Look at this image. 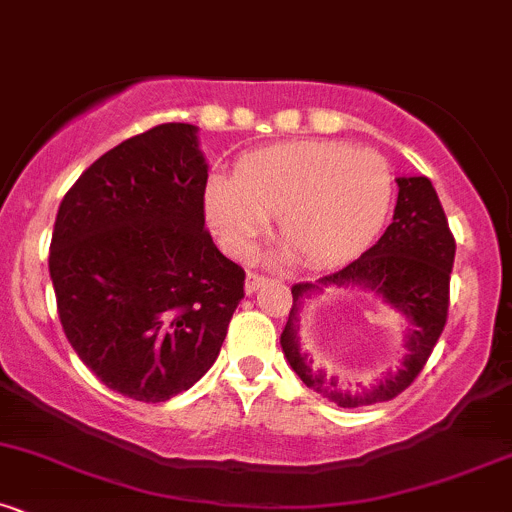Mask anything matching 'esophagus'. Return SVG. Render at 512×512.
I'll use <instances>...</instances> for the list:
<instances>
[{
  "instance_id": "1",
  "label": "esophagus",
  "mask_w": 512,
  "mask_h": 512,
  "mask_svg": "<svg viewBox=\"0 0 512 512\" xmlns=\"http://www.w3.org/2000/svg\"><path fill=\"white\" fill-rule=\"evenodd\" d=\"M268 283V278L266 276H258V273H249V276H246V293H256L258 288H263V285Z\"/></svg>"
}]
</instances>
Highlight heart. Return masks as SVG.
<instances>
[{"instance_id": "heart-1", "label": "heart", "mask_w": 512, "mask_h": 512, "mask_svg": "<svg viewBox=\"0 0 512 512\" xmlns=\"http://www.w3.org/2000/svg\"><path fill=\"white\" fill-rule=\"evenodd\" d=\"M393 175L376 151L339 141H298L241 158L236 175H212L205 210L234 256H249L278 219V236L310 266H337L376 239Z\"/></svg>"}]
</instances>
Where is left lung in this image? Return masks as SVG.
<instances>
[{"label": "left lung", "instance_id": "1", "mask_svg": "<svg viewBox=\"0 0 512 512\" xmlns=\"http://www.w3.org/2000/svg\"><path fill=\"white\" fill-rule=\"evenodd\" d=\"M395 183H398V202H395L393 222L388 224L381 239L342 271L322 276L317 283H295L290 288L293 307H290L288 324L280 334L285 359L307 388L315 390L329 403H337L339 408L386 403L403 393L420 376L447 324L449 278H452L456 251L447 214L425 175L398 178ZM346 284L373 289L411 324L406 340L409 354L404 366L373 389L364 391L342 389L326 372L312 369L306 355L299 351L297 322L304 300L324 287H345Z\"/></svg>", "mask_w": 512, "mask_h": 512}]
</instances>
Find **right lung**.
<instances>
[{
    "label": "right lung",
    "mask_w": 512,
    "mask_h": 512,
    "mask_svg": "<svg viewBox=\"0 0 512 512\" xmlns=\"http://www.w3.org/2000/svg\"><path fill=\"white\" fill-rule=\"evenodd\" d=\"M197 126L158 124L97 158L53 227L58 317L107 388L163 403L200 381L244 298V268L205 229Z\"/></svg>",
    "instance_id": "1"
}]
</instances>
